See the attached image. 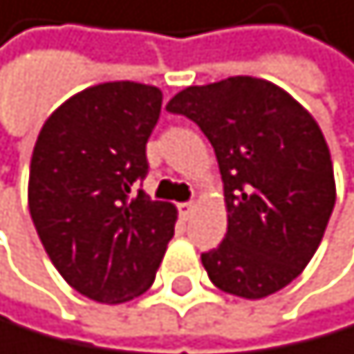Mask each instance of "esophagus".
Here are the masks:
<instances>
[{
    "instance_id": "34e87169",
    "label": "esophagus",
    "mask_w": 354,
    "mask_h": 354,
    "mask_svg": "<svg viewBox=\"0 0 354 354\" xmlns=\"http://www.w3.org/2000/svg\"><path fill=\"white\" fill-rule=\"evenodd\" d=\"M178 212H180L183 219H189L192 212H194V203H192V201H185V203H178Z\"/></svg>"
}]
</instances>
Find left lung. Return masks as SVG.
I'll list each match as a JSON object with an SVG mask.
<instances>
[{"label":"left lung","mask_w":354,"mask_h":354,"mask_svg":"<svg viewBox=\"0 0 354 354\" xmlns=\"http://www.w3.org/2000/svg\"><path fill=\"white\" fill-rule=\"evenodd\" d=\"M167 110L192 119L219 162L228 232L201 253L209 280L241 298L287 287L319 248L337 198L319 124L285 90L253 76L192 85Z\"/></svg>","instance_id":"1"}]
</instances>
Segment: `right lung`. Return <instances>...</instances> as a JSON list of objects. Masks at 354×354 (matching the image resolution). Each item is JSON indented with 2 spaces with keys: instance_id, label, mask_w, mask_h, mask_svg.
Wrapping results in <instances>:
<instances>
[{
  "instance_id": "add662e5",
  "label": "right lung",
  "mask_w": 354,
  "mask_h": 354,
  "mask_svg": "<svg viewBox=\"0 0 354 354\" xmlns=\"http://www.w3.org/2000/svg\"><path fill=\"white\" fill-rule=\"evenodd\" d=\"M162 92L101 83L65 101L35 142L28 209L58 273L97 303H126L153 285L176 207L138 189Z\"/></svg>"
}]
</instances>
